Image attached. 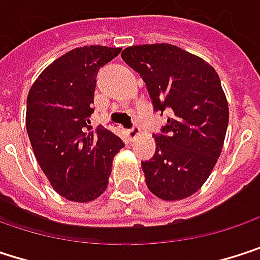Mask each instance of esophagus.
<instances>
[{
  "instance_id": "esophagus-1",
  "label": "esophagus",
  "mask_w": 260,
  "mask_h": 260,
  "mask_svg": "<svg viewBox=\"0 0 260 260\" xmlns=\"http://www.w3.org/2000/svg\"><path fill=\"white\" fill-rule=\"evenodd\" d=\"M125 135H127L128 141H130V142H133V141L138 138V135H139V128H138L136 125H133L132 128H128V130L125 132Z\"/></svg>"
}]
</instances>
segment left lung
<instances>
[{
  "instance_id": "8db88e82",
  "label": "left lung",
  "mask_w": 260,
  "mask_h": 260,
  "mask_svg": "<svg viewBox=\"0 0 260 260\" xmlns=\"http://www.w3.org/2000/svg\"><path fill=\"white\" fill-rule=\"evenodd\" d=\"M121 57L144 80L153 110L170 113L154 135V156L142 162L148 189L170 201L195 194L221 154L229 125L218 74L170 44L128 47Z\"/></svg>"
}]
</instances>
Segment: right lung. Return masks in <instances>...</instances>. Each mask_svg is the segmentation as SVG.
Masks as SVG:
<instances>
[{
	"label": "right lung",
	"mask_w": 260,
	"mask_h": 260,
	"mask_svg": "<svg viewBox=\"0 0 260 260\" xmlns=\"http://www.w3.org/2000/svg\"><path fill=\"white\" fill-rule=\"evenodd\" d=\"M121 48H75L48 66L27 96V133L51 186L86 203L107 188L115 154L124 142L104 127L92 130L96 74Z\"/></svg>",
	"instance_id": "right-lung-1"
}]
</instances>
